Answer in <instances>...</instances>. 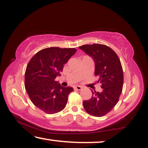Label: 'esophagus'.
<instances>
[{
	"label": "esophagus",
	"instance_id": "esophagus-1",
	"mask_svg": "<svg viewBox=\"0 0 148 148\" xmlns=\"http://www.w3.org/2000/svg\"><path fill=\"white\" fill-rule=\"evenodd\" d=\"M74 89H76V90H81V89H82V87L79 86V85H77V86L74 87Z\"/></svg>",
	"mask_w": 148,
	"mask_h": 148
}]
</instances>
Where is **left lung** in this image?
Segmentation results:
<instances>
[{
  "label": "left lung",
  "instance_id": "left-lung-1",
  "mask_svg": "<svg viewBox=\"0 0 148 148\" xmlns=\"http://www.w3.org/2000/svg\"><path fill=\"white\" fill-rule=\"evenodd\" d=\"M81 50L89 55L95 63V75L101 84V92H93L83 107L89 115L102 117L114 108L119 101L123 84V73L118 56L109 47L101 44L84 45Z\"/></svg>",
  "mask_w": 148,
  "mask_h": 148
}]
</instances>
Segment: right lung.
Returning <instances> with one entry per match:
<instances>
[{"label":"right lung","mask_w":148,"mask_h":148,"mask_svg":"<svg viewBox=\"0 0 148 148\" xmlns=\"http://www.w3.org/2000/svg\"><path fill=\"white\" fill-rule=\"evenodd\" d=\"M74 48L49 47L34 55L25 74V87L32 103L48 114L65 108L72 87L61 86L55 79L60 76L63 66L76 53Z\"/></svg>","instance_id":"right-lung-1"}]
</instances>
